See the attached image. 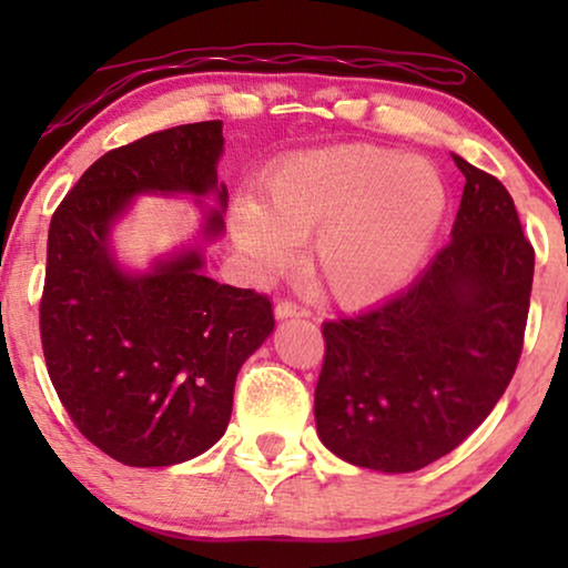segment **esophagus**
I'll return each mask as SVG.
<instances>
[{"mask_svg":"<svg viewBox=\"0 0 568 568\" xmlns=\"http://www.w3.org/2000/svg\"><path fill=\"white\" fill-rule=\"evenodd\" d=\"M274 313H276L278 321H284V317H307L310 310L305 305H300V302H294V300H282V302H276Z\"/></svg>","mask_w":568,"mask_h":568,"instance_id":"34e87169","label":"esophagus"}]
</instances>
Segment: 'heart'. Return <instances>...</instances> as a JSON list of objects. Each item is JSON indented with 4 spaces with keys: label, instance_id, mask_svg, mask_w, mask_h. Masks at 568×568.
I'll return each instance as SVG.
<instances>
[{
    "label": "heart",
    "instance_id": "heart-1",
    "mask_svg": "<svg viewBox=\"0 0 568 568\" xmlns=\"http://www.w3.org/2000/svg\"><path fill=\"white\" fill-rule=\"evenodd\" d=\"M447 181L432 162L372 144L294 154L263 181L261 206H237V245L266 271L313 235L310 271L346 305L400 290L445 222Z\"/></svg>",
    "mask_w": 568,
    "mask_h": 568
}]
</instances>
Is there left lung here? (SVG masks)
Returning <instances> with one entry per match:
<instances>
[{
    "instance_id": "1",
    "label": "left lung",
    "mask_w": 568,
    "mask_h": 568,
    "mask_svg": "<svg viewBox=\"0 0 568 568\" xmlns=\"http://www.w3.org/2000/svg\"><path fill=\"white\" fill-rule=\"evenodd\" d=\"M453 160L465 175L453 240L408 290L323 323L317 437L359 468L414 473L453 453L523 354L535 251L501 181Z\"/></svg>"
}]
</instances>
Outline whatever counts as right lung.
I'll use <instances>...</instances> for the list:
<instances>
[{
    "label": "right lung",
    "instance_id": "obj_1",
    "mask_svg": "<svg viewBox=\"0 0 568 568\" xmlns=\"http://www.w3.org/2000/svg\"><path fill=\"white\" fill-rule=\"evenodd\" d=\"M222 121L154 131L84 170L49 227L41 344L77 429L131 468H165L206 453L230 424L243 362L274 331L266 294L201 274V251L146 274L115 263L108 232L136 193H214L206 237L224 230L216 183Z\"/></svg>",
    "mask_w": 568,
    "mask_h": 568
}]
</instances>
